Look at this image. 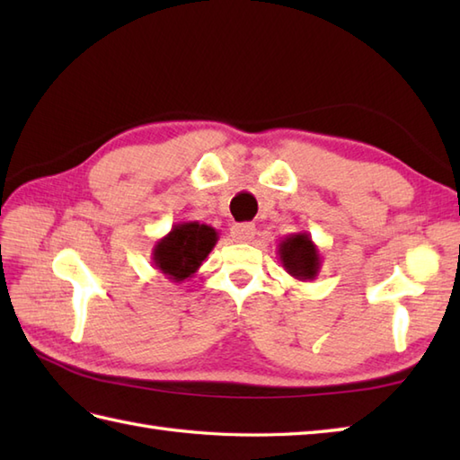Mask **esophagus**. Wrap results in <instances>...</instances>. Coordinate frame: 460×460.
<instances>
[{"label": "esophagus", "mask_w": 460, "mask_h": 460, "mask_svg": "<svg viewBox=\"0 0 460 460\" xmlns=\"http://www.w3.org/2000/svg\"><path fill=\"white\" fill-rule=\"evenodd\" d=\"M231 237L237 243H249L255 237V225L251 223H235L231 227Z\"/></svg>", "instance_id": "34e87169"}]
</instances>
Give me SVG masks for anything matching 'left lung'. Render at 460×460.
<instances>
[{"label": "left lung", "mask_w": 460, "mask_h": 460, "mask_svg": "<svg viewBox=\"0 0 460 460\" xmlns=\"http://www.w3.org/2000/svg\"><path fill=\"white\" fill-rule=\"evenodd\" d=\"M279 259L290 277L296 280H314L322 267L320 251L306 231L292 233L279 243Z\"/></svg>", "instance_id": "1"}]
</instances>
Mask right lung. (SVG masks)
Returning a JSON list of instances; mask_svg holds the SVG:
<instances>
[{
  "instance_id": "1",
  "label": "right lung",
  "mask_w": 460,
  "mask_h": 460,
  "mask_svg": "<svg viewBox=\"0 0 460 460\" xmlns=\"http://www.w3.org/2000/svg\"><path fill=\"white\" fill-rule=\"evenodd\" d=\"M217 231L198 221L175 223L168 235L155 241L152 262L172 282L191 279L217 245Z\"/></svg>"
}]
</instances>
